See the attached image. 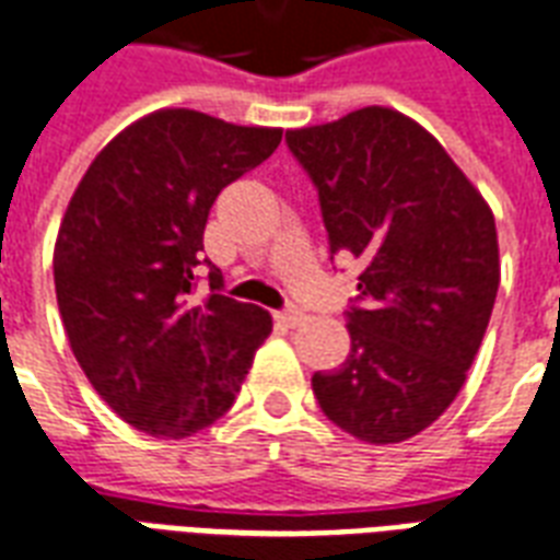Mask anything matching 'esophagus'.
Masks as SVG:
<instances>
[{"label": "esophagus", "instance_id": "34e87169", "mask_svg": "<svg viewBox=\"0 0 560 560\" xmlns=\"http://www.w3.org/2000/svg\"><path fill=\"white\" fill-rule=\"evenodd\" d=\"M276 319H279L281 326L296 328V326H302V319H305V314H302V311H299V308H284V311H279V314H276Z\"/></svg>", "mask_w": 560, "mask_h": 560}]
</instances>
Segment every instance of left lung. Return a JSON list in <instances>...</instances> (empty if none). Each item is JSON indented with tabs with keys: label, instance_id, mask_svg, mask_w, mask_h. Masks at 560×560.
<instances>
[{
	"label": "left lung",
	"instance_id": "obj_1",
	"mask_svg": "<svg viewBox=\"0 0 560 560\" xmlns=\"http://www.w3.org/2000/svg\"><path fill=\"white\" fill-rule=\"evenodd\" d=\"M288 147L317 187L331 258L358 264L352 349L311 387L358 441L429 429L464 387L499 290L497 223L446 149L394 108L293 128Z\"/></svg>",
	"mask_w": 560,
	"mask_h": 560
}]
</instances>
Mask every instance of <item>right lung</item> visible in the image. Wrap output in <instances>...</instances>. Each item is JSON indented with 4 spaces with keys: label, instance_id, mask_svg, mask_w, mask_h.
<instances>
[{
    "label": "right lung",
    "instance_id": "right-lung-1",
    "mask_svg": "<svg viewBox=\"0 0 560 560\" xmlns=\"http://www.w3.org/2000/svg\"><path fill=\"white\" fill-rule=\"evenodd\" d=\"M279 143L281 128L155 110L93 158L67 205L52 267L72 355L140 432L178 441L220 420L272 331L267 311L220 293L202 234L220 190ZM199 262L208 300L192 296Z\"/></svg>",
    "mask_w": 560,
    "mask_h": 560
}]
</instances>
